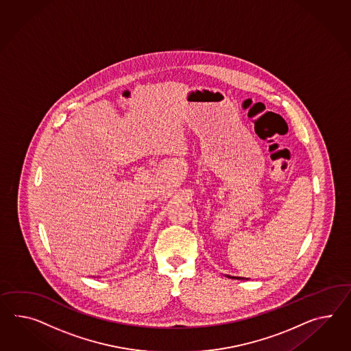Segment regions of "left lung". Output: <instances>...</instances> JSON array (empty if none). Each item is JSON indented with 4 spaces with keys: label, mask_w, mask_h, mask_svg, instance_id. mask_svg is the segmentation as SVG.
Wrapping results in <instances>:
<instances>
[{
    "label": "left lung",
    "mask_w": 351,
    "mask_h": 351,
    "mask_svg": "<svg viewBox=\"0 0 351 351\" xmlns=\"http://www.w3.org/2000/svg\"><path fill=\"white\" fill-rule=\"evenodd\" d=\"M228 278H232V276H228ZM232 279H242V278H232Z\"/></svg>",
    "instance_id": "left-lung-1"
}]
</instances>
